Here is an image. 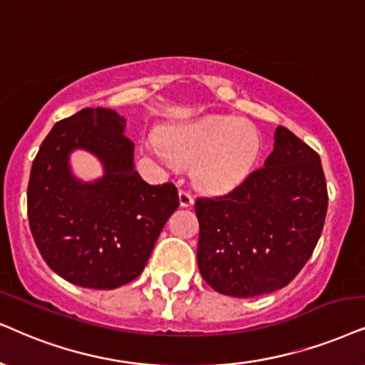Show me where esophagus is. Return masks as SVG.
Wrapping results in <instances>:
<instances>
[{
  "label": "esophagus",
  "mask_w": 365,
  "mask_h": 365,
  "mask_svg": "<svg viewBox=\"0 0 365 365\" xmlns=\"http://www.w3.org/2000/svg\"><path fill=\"white\" fill-rule=\"evenodd\" d=\"M178 198H180V205L182 207H190L193 204V195L187 190H180Z\"/></svg>",
  "instance_id": "34e87169"
}]
</instances>
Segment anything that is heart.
Listing matches in <instances>:
<instances>
[{"label": "heart", "instance_id": "obj_1", "mask_svg": "<svg viewBox=\"0 0 365 365\" xmlns=\"http://www.w3.org/2000/svg\"><path fill=\"white\" fill-rule=\"evenodd\" d=\"M153 153L170 167L193 165V182L210 195L232 192L255 170L261 135L252 123L210 114L165 128L150 141Z\"/></svg>", "mask_w": 365, "mask_h": 365}]
</instances>
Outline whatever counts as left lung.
Segmentation results:
<instances>
[{"label":"left lung","mask_w":365,"mask_h":365,"mask_svg":"<svg viewBox=\"0 0 365 365\" xmlns=\"http://www.w3.org/2000/svg\"><path fill=\"white\" fill-rule=\"evenodd\" d=\"M329 193L320 156L283 126L274 148L227 195L197 198V262L217 293L252 298L284 288L310 259Z\"/></svg>","instance_id":"1"}]
</instances>
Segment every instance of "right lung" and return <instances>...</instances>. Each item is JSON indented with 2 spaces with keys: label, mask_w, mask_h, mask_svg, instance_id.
<instances>
[{
  "label": "right lung",
  "mask_w": 365,
  "mask_h": 365,
  "mask_svg": "<svg viewBox=\"0 0 365 365\" xmlns=\"http://www.w3.org/2000/svg\"><path fill=\"white\" fill-rule=\"evenodd\" d=\"M116 110L86 108L41 143L29 182V220L41 257L63 279L114 289L143 273L180 205L173 183L150 185L135 170V143ZM86 149L103 165L96 182L73 177L68 156Z\"/></svg>",
  "instance_id": "right-lung-1"
}]
</instances>
